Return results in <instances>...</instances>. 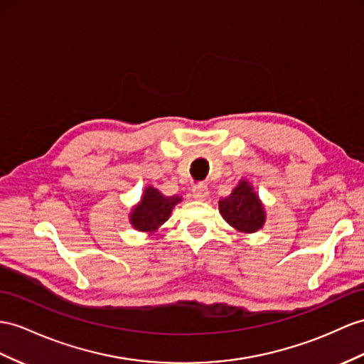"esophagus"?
<instances>
[{
	"instance_id": "34e87169",
	"label": "esophagus",
	"mask_w": 364,
	"mask_h": 364,
	"mask_svg": "<svg viewBox=\"0 0 364 364\" xmlns=\"http://www.w3.org/2000/svg\"><path fill=\"white\" fill-rule=\"evenodd\" d=\"M192 197L198 201H204L209 197V189L206 184H197L192 188Z\"/></svg>"
}]
</instances>
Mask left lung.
<instances>
[{"label":"left lung","mask_w":364,"mask_h":364,"mask_svg":"<svg viewBox=\"0 0 364 364\" xmlns=\"http://www.w3.org/2000/svg\"><path fill=\"white\" fill-rule=\"evenodd\" d=\"M218 208L221 217L243 234H254L264 226V206L246 180H241L228 198L220 200Z\"/></svg>","instance_id":"1"}]
</instances>
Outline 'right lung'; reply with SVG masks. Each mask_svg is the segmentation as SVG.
<instances>
[{
	"label": "right lung",
	"instance_id": "right-lung-1",
	"mask_svg": "<svg viewBox=\"0 0 364 364\" xmlns=\"http://www.w3.org/2000/svg\"><path fill=\"white\" fill-rule=\"evenodd\" d=\"M180 201L181 197H178V195L166 197L160 191L149 186L143 193L141 201L136 204L132 209V213H130V225L136 230L154 234L171 217L175 204H178Z\"/></svg>",
	"mask_w": 364,
	"mask_h": 364
}]
</instances>
